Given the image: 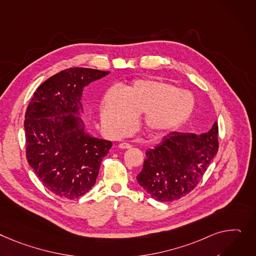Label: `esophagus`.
I'll return each instance as SVG.
<instances>
[{"instance_id": "esophagus-1", "label": "esophagus", "mask_w": 256, "mask_h": 256, "mask_svg": "<svg viewBox=\"0 0 256 256\" xmlns=\"http://www.w3.org/2000/svg\"><path fill=\"white\" fill-rule=\"evenodd\" d=\"M130 147H132V145L128 144V143H126V142H122V143L119 144V148H122V149H128Z\"/></svg>"}]
</instances>
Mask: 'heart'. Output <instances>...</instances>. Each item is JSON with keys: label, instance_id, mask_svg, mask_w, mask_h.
I'll return each instance as SVG.
<instances>
[{"label": "heart", "instance_id": "heart-1", "mask_svg": "<svg viewBox=\"0 0 256 256\" xmlns=\"http://www.w3.org/2000/svg\"><path fill=\"white\" fill-rule=\"evenodd\" d=\"M194 98L190 92L172 84L139 79L124 90L111 88L100 104V120L113 134H122L134 124L137 114L144 112V126L154 134L172 130L192 115Z\"/></svg>", "mask_w": 256, "mask_h": 256}]
</instances>
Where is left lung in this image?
<instances>
[{
  "mask_svg": "<svg viewBox=\"0 0 256 256\" xmlns=\"http://www.w3.org/2000/svg\"><path fill=\"white\" fill-rule=\"evenodd\" d=\"M218 151V124L200 134L173 132L146 151L137 181L152 198L171 202L190 194Z\"/></svg>",
  "mask_w": 256,
  "mask_h": 256,
  "instance_id": "8db88e82",
  "label": "left lung"
}]
</instances>
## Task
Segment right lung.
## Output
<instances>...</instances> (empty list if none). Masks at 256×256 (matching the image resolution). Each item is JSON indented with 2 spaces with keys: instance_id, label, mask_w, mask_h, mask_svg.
Masks as SVG:
<instances>
[{
  "instance_id": "obj_1",
  "label": "right lung",
  "mask_w": 256,
  "mask_h": 256,
  "mask_svg": "<svg viewBox=\"0 0 256 256\" xmlns=\"http://www.w3.org/2000/svg\"><path fill=\"white\" fill-rule=\"evenodd\" d=\"M109 73L88 68L62 71L40 85L26 108L28 162L56 196L74 200L90 192L112 146L85 132L79 116L83 88Z\"/></svg>"
}]
</instances>
